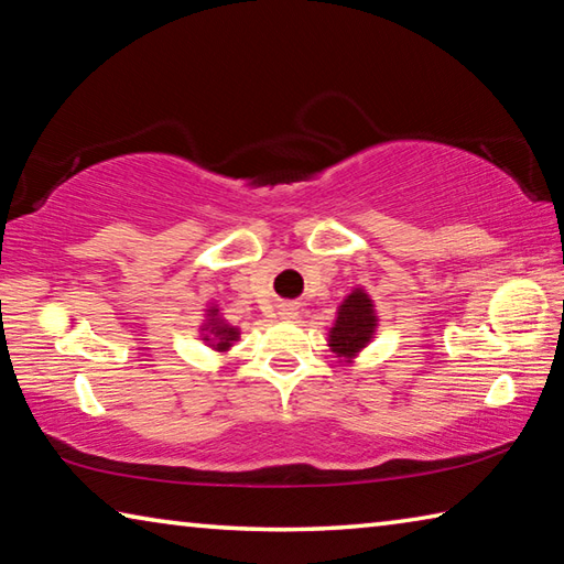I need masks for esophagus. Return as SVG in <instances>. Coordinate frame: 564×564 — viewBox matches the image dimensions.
<instances>
[{
    "label": "esophagus",
    "instance_id": "obj_1",
    "mask_svg": "<svg viewBox=\"0 0 564 564\" xmlns=\"http://www.w3.org/2000/svg\"><path fill=\"white\" fill-rule=\"evenodd\" d=\"M283 318H295V308H291V305L289 308H283Z\"/></svg>",
    "mask_w": 564,
    "mask_h": 564
}]
</instances>
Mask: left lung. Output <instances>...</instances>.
I'll use <instances>...</instances> for the list:
<instances>
[{
	"instance_id": "left-lung-1",
	"label": "left lung",
	"mask_w": 564,
	"mask_h": 564,
	"mask_svg": "<svg viewBox=\"0 0 564 564\" xmlns=\"http://www.w3.org/2000/svg\"><path fill=\"white\" fill-rule=\"evenodd\" d=\"M376 316H373V303L362 291L350 293L338 308V321L330 328V346L338 356L350 358L352 352H358L373 336Z\"/></svg>"
}]
</instances>
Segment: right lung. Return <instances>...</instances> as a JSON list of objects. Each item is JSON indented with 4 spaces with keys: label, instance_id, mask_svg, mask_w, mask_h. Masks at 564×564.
<instances>
[{
    "label": "right lung",
    "instance_id": "1",
    "mask_svg": "<svg viewBox=\"0 0 564 564\" xmlns=\"http://www.w3.org/2000/svg\"><path fill=\"white\" fill-rule=\"evenodd\" d=\"M216 316V313H214ZM212 333H214V340H216V348L218 350H226L228 346H231V340H236L238 338V330L236 328H228V326H212ZM206 340H212V338H206Z\"/></svg>",
    "mask_w": 564,
    "mask_h": 564
}]
</instances>
